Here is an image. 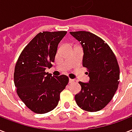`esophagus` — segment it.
Instances as JSON below:
<instances>
[{
    "label": "esophagus",
    "instance_id": "esophagus-1",
    "mask_svg": "<svg viewBox=\"0 0 132 132\" xmlns=\"http://www.w3.org/2000/svg\"><path fill=\"white\" fill-rule=\"evenodd\" d=\"M69 83H73V82H74V80H73V79H71V78H69Z\"/></svg>",
    "mask_w": 132,
    "mask_h": 132
}]
</instances>
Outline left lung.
<instances>
[{"mask_svg": "<svg viewBox=\"0 0 132 132\" xmlns=\"http://www.w3.org/2000/svg\"><path fill=\"white\" fill-rule=\"evenodd\" d=\"M83 48L82 66L87 69L88 83L79 82L81 91L76 94L78 106L87 112L100 111L114 97L119 84L120 69L110 46L94 34L71 31Z\"/></svg>", "mask_w": 132, "mask_h": 132, "instance_id": "1", "label": "left lung"}]
</instances>
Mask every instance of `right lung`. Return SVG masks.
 <instances>
[{"label": "right lung", "instance_id": "add662e5", "mask_svg": "<svg viewBox=\"0 0 132 132\" xmlns=\"http://www.w3.org/2000/svg\"><path fill=\"white\" fill-rule=\"evenodd\" d=\"M66 34L65 31L40 32L23 49L16 63V92L34 113L45 114L54 110L69 82L67 76L54 77L45 72L54 62L59 43Z\"/></svg>", "mask_w": 132, "mask_h": 132}]
</instances>
